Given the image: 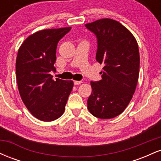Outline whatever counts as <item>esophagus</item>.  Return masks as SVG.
<instances>
[{"instance_id":"obj_1","label":"esophagus","mask_w":161,"mask_h":161,"mask_svg":"<svg viewBox=\"0 0 161 161\" xmlns=\"http://www.w3.org/2000/svg\"><path fill=\"white\" fill-rule=\"evenodd\" d=\"M82 82V81H74V85L75 86H78V85H80Z\"/></svg>"}]
</instances>
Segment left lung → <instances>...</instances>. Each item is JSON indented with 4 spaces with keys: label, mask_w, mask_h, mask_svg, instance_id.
I'll use <instances>...</instances> for the list:
<instances>
[{
    "label": "left lung",
    "mask_w": 161,
    "mask_h": 161,
    "mask_svg": "<svg viewBox=\"0 0 161 161\" xmlns=\"http://www.w3.org/2000/svg\"><path fill=\"white\" fill-rule=\"evenodd\" d=\"M97 39L96 60L103 64L101 80L91 82L88 110L95 117L111 119L132 98L139 75L140 57L133 35L120 23L101 19L86 24Z\"/></svg>",
    "instance_id": "1"
}]
</instances>
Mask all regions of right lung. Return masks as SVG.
<instances>
[{"label":"right lung","mask_w":161,"mask_h":161,"mask_svg":"<svg viewBox=\"0 0 161 161\" xmlns=\"http://www.w3.org/2000/svg\"><path fill=\"white\" fill-rule=\"evenodd\" d=\"M71 27L38 31L29 36L18 51L16 73L22 101L35 117L50 122L63 115L73 81L53 80L57 43Z\"/></svg>","instance_id":"1"}]
</instances>
